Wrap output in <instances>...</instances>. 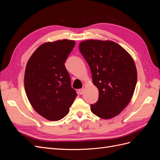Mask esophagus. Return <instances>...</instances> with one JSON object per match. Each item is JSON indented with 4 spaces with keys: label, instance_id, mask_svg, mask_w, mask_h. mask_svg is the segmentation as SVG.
I'll return each instance as SVG.
<instances>
[{
    "label": "esophagus",
    "instance_id": "obj_1",
    "mask_svg": "<svg viewBox=\"0 0 160 160\" xmlns=\"http://www.w3.org/2000/svg\"><path fill=\"white\" fill-rule=\"evenodd\" d=\"M84 91H85V89L82 88V89H80L79 90V93L80 95H83L84 93Z\"/></svg>",
    "mask_w": 160,
    "mask_h": 160
}]
</instances>
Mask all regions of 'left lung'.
Listing matches in <instances>:
<instances>
[{
	"mask_svg": "<svg viewBox=\"0 0 160 160\" xmlns=\"http://www.w3.org/2000/svg\"><path fill=\"white\" fill-rule=\"evenodd\" d=\"M93 83L99 91L92 113L104 119L119 115L130 102L136 86L137 69L132 57L117 42L89 39L79 43Z\"/></svg>",
	"mask_w": 160,
	"mask_h": 160,
	"instance_id": "1",
	"label": "left lung"
}]
</instances>
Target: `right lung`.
Listing matches in <instances>:
<instances>
[{
  "label": "right lung",
  "instance_id": "add662e5",
  "mask_svg": "<svg viewBox=\"0 0 160 160\" xmlns=\"http://www.w3.org/2000/svg\"><path fill=\"white\" fill-rule=\"evenodd\" d=\"M75 45V41L67 39L45 42L27 63L24 83L28 99L37 113L49 121L68 114L77 96L65 66Z\"/></svg>",
  "mask_w": 160,
  "mask_h": 160
}]
</instances>
